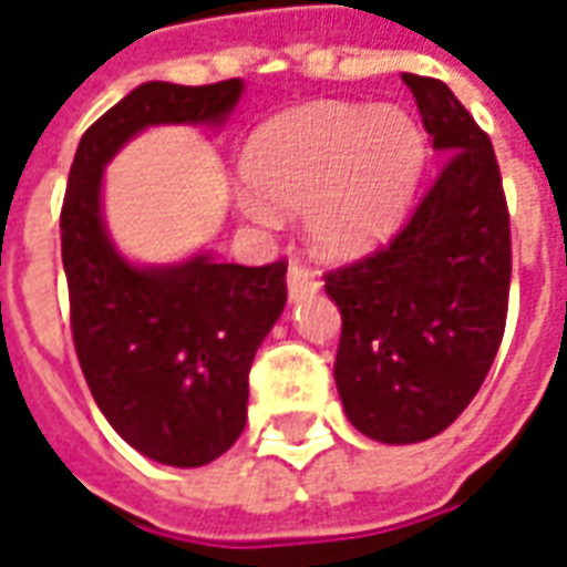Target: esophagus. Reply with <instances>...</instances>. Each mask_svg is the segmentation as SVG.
<instances>
[{
  "instance_id": "obj_1",
  "label": "esophagus",
  "mask_w": 567,
  "mask_h": 567,
  "mask_svg": "<svg viewBox=\"0 0 567 567\" xmlns=\"http://www.w3.org/2000/svg\"><path fill=\"white\" fill-rule=\"evenodd\" d=\"M319 291V276L303 267V264H297L291 260V267H288V297L291 300H303V297L316 295Z\"/></svg>"
}]
</instances>
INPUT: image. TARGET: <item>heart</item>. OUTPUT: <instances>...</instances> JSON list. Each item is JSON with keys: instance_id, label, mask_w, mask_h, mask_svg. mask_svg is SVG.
<instances>
[{"instance_id": "1", "label": "heart", "mask_w": 567, "mask_h": 567, "mask_svg": "<svg viewBox=\"0 0 567 567\" xmlns=\"http://www.w3.org/2000/svg\"><path fill=\"white\" fill-rule=\"evenodd\" d=\"M422 154V130L394 105H303L251 136L243 154L248 187L236 199L258 224L276 221V209H303L312 243L352 258L398 227Z\"/></svg>"}]
</instances>
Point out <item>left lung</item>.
<instances>
[{
    "label": "left lung",
    "mask_w": 567,
    "mask_h": 567,
    "mask_svg": "<svg viewBox=\"0 0 567 567\" xmlns=\"http://www.w3.org/2000/svg\"><path fill=\"white\" fill-rule=\"evenodd\" d=\"M404 81L443 166L389 246L324 276L343 316L337 392L380 443H419L462 416L498 355L511 295L495 148L443 81Z\"/></svg>",
    "instance_id": "obj_1"
}]
</instances>
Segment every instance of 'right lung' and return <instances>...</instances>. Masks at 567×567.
<instances>
[{
    "label": "right lung",
    "mask_w": 567,
    "mask_h": 567,
    "mask_svg": "<svg viewBox=\"0 0 567 567\" xmlns=\"http://www.w3.org/2000/svg\"><path fill=\"white\" fill-rule=\"evenodd\" d=\"M239 96V79L140 84L81 136L60 212L72 340L93 401L133 450L173 467L215 462L243 434L248 370L282 316L288 264H218L209 251L130 264L105 230L103 169L145 127L224 124Z\"/></svg>",
    "instance_id": "obj_1"
}]
</instances>
